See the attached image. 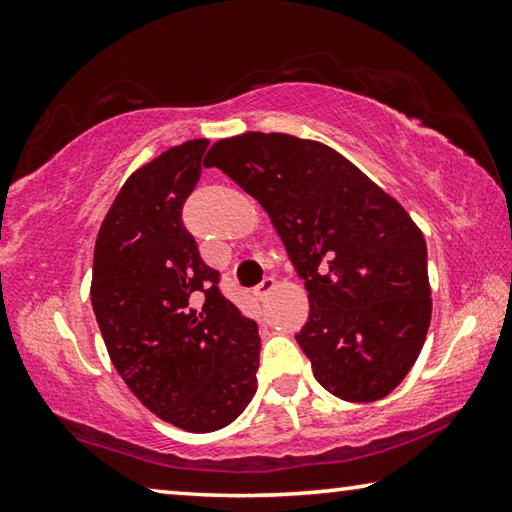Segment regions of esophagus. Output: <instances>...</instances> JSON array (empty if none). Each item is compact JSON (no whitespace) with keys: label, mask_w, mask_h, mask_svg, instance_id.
<instances>
[{"label":"esophagus","mask_w":512,"mask_h":512,"mask_svg":"<svg viewBox=\"0 0 512 512\" xmlns=\"http://www.w3.org/2000/svg\"><path fill=\"white\" fill-rule=\"evenodd\" d=\"M273 289H275V277H273V275L264 277V280L259 282L257 287H255V296H257V300H266V296H268V293H271Z\"/></svg>","instance_id":"esophagus-1"}]
</instances>
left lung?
<instances>
[{"instance_id": "obj_1", "label": "left lung", "mask_w": 512, "mask_h": 512, "mask_svg": "<svg viewBox=\"0 0 512 512\" xmlns=\"http://www.w3.org/2000/svg\"><path fill=\"white\" fill-rule=\"evenodd\" d=\"M205 167L264 207L305 280L296 341L318 384L345 402L395 391L431 323L427 244L409 212L332 146L287 133L225 137Z\"/></svg>"}]
</instances>
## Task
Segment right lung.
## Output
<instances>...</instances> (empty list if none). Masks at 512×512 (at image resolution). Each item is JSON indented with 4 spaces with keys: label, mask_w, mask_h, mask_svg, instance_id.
Returning <instances> with one entry per match:
<instances>
[{
    "label": "right lung",
    "mask_w": 512,
    "mask_h": 512,
    "mask_svg": "<svg viewBox=\"0 0 512 512\" xmlns=\"http://www.w3.org/2000/svg\"><path fill=\"white\" fill-rule=\"evenodd\" d=\"M210 140H189L133 171L101 223L92 309L112 366L146 409L210 433L257 391V323L223 298L183 225Z\"/></svg>",
    "instance_id": "right-lung-1"
}]
</instances>
